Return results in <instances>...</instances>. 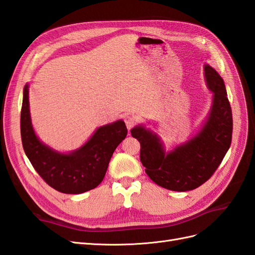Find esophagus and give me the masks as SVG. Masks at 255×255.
Returning a JSON list of instances; mask_svg holds the SVG:
<instances>
[{
	"instance_id": "34e87169",
	"label": "esophagus",
	"mask_w": 255,
	"mask_h": 255,
	"mask_svg": "<svg viewBox=\"0 0 255 255\" xmlns=\"http://www.w3.org/2000/svg\"><path fill=\"white\" fill-rule=\"evenodd\" d=\"M125 122H126V126L128 130L132 128H134V126L136 125V120L134 117H132V116H126Z\"/></svg>"
}]
</instances>
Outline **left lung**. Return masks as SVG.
Listing matches in <instances>:
<instances>
[{"instance_id":"8db88e82","label":"left lung","mask_w":255,"mask_h":255,"mask_svg":"<svg viewBox=\"0 0 255 255\" xmlns=\"http://www.w3.org/2000/svg\"><path fill=\"white\" fill-rule=\"evenodd\" d=\"M204 78L213 94L206 120L186 142L166 152L159 136L138 125L130 134L140 142V160L145 173L158 186L187 191L201 186L214 174L227 154L232 139V110L225 82L210 65H204Z\"/></svg>"}]
</instances>
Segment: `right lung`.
<instances>
[{
	"label": "right lung",
	"mask_w": 255,
	"mask_h": 255,
	"mask_svg": "<svg viewBox=\"0 0 255 255\" xmlns=\"http://www.w3.org/2000/svg\"><path fill=\"white\" fill-rule=\"evenodd\" d=\"M22 145L30 164L48 185L64 194L78 195L96 188L104 179L116 148L128 134L122 120L100 127L81 148L61 153L44 144L32 126L28 84L23 89Z\"/></svg>",
	"instance_id": "1"
}]
</instances>
